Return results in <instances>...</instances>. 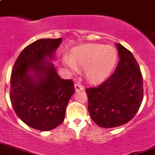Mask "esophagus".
Wrapping results in <instances>:
<instances>
[{"label":"esophagus","instance_id":"obj_1","mask_svg":"<svg viewBox=\"0 0 155 155\" xmlns=\"http://www.w3.org/2000/svg\"><path fill=\"white\" fill-rule=\"evenodd\" d=\"M74 88L76 91H84V87L81 84L77 83L74 84Z\"/></svg>","mask_w":155,"mask_h":155}]
</instances>
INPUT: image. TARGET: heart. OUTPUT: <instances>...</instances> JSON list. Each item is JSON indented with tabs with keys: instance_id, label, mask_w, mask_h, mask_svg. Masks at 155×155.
I'll list each match as a JSON object with an SVG mask.
<instances>
[{
	"instance_id": "1",
	"label": "heart",
	"mask_w": 155,
	"mask_h": 155,
	"mask_svg": "<svg viewBox=\"0 0 155 155\" xmlns=\"http://www.w3.org/2000/svg\"><path fill=\"white\" fill-rule=\"evenodd\" d=\"M117 61V52L111 47L89 44L73 50L66 64L72 72L78 68L85 69V74L91 81L103 80L109 74Z\"/></svg>"
}]
</instances>
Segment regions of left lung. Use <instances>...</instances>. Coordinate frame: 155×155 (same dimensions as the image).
<instances>
[{"label": "left lung", "mask_w": 155, "mask_h": 155, "mask_svg": "<svg viewBox=\"0 0 155 155\" xmlns=\"http://www.w3.org/2000/svg\"><path fill=\"white\" fill-rule=\"evenodd\" d=\"M115 45L120 61L114 72L97 87L86 89L91 117L104 128L130 121L143 100V78L138 64L130 51Z\"/></svg>", "instance_id": "8db88e82"}]
</instances>
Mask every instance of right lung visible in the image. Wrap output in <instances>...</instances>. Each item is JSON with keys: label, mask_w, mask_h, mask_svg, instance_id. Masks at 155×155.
<instances>
[{"label": "right lung", "mask_w": 155, "mask_h": 155, "mask_svg": "<svg viewBox=\"0 0 155 155\" xmlns=\"http://www.w3.org/2000/svg\"><path fill=\"white\" fill-rule=\"evenodd\" d=\"M62 38L40 39L23 50L11 76L10 98L17 115L27 125L48 131L60 125L74 93L72 80L58 74L51 61Z\"/></svg>", "instance_id": "right-lung-1"}]
</instances>
